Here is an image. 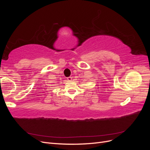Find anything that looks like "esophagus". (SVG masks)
Instances as JSON below:
<instances>
[{"label": "esophagus", "mask_w": 150, "mask_h": 150, "mask_svg": "<svg viewBox=\"0 0 150 150\" xmlns=\"http://www.w3.org/2000/svg\"><path fill=\"white\" fill-rule=\"evenodd\" d=\"M72 77L71 76H69V77H68V78H67V79L68 80V81H71L72 80Z\"/></svg>", "instance_id": "esophagus-1"}]
</instances>
